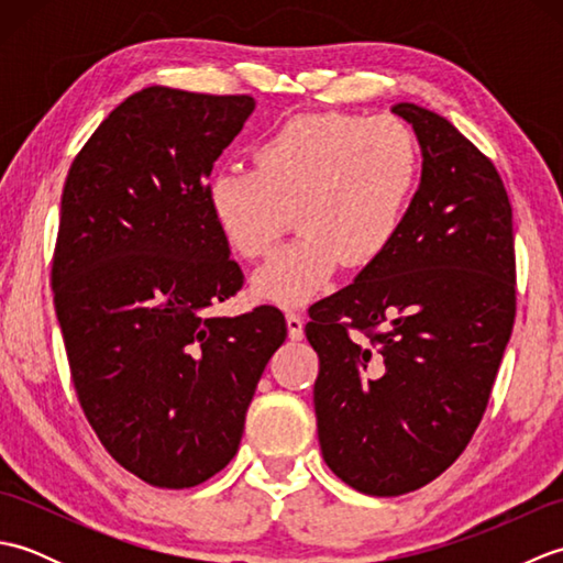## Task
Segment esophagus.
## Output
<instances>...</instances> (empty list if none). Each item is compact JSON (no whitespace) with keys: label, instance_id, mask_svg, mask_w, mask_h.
<instances>
[{"label":"esophagus","instance_id":"esophagus-1","mask_svg":"<svg viewBox=\"0 0 563 563\" xmlns=\"http://www.w3.org/2000/svg\"><path fill=\"white\" fill-rule=\"evenodd\" d=\"M285 321H288V336L292 341H302L305 339V321L297 312L285 314Z\"/></svg>","mask_w":563,"mask_h":563}]
</instances>
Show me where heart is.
Instances as JSON below:
<instances>
[{"label": "heart", "mask_w": 563, "mask_h": 563, "mask_svg": "<svg viewBox=\"0 0 563 563\" xmlns=\"http://www.w3.org/2000/svg\"><path fill=\"white\" fill-rule=\"evenodd\" d=\"M251 159L254 169L212 174L206 202L242 258L266 256L295 212L300 236L251 283L256 297L283 307L319 297L343 261L365 268L385 254L418 176L409 128L343 111L290 118L258 142Z\"/></svg>", "instance_id": "1"}]
</instances>
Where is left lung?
Masks as SVG:
<instances>
[{
    "label": "left lung",
    "mask_w": 563,
    "mask_h": 563,
    "mask_svg": "<svg viewBox=\"0 0 563 563\" xmlns=\"http://www.w3.org/2000/svg\"><path fill=\"white\" fill-rule=\"evenodd\" d=\"M391 111L421 145V184L391 246L305 327L321 454L367 496L416 492L460 457L516 321L512 210L494 162L433 111Z\"/></svg>",
    "instance_id": "obj_1"
}]
</instances>
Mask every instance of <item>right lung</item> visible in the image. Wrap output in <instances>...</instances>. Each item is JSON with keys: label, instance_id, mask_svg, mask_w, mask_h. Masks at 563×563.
Listing matches in <instances>:
<instances>
[{"label": "right lung", "instance_id": "1", "mask_svg": "<svg viewBox=\"0 0 563 563\" xmlns=\"http://www.w3.org/2000/svg\"><path fill=\"white\" fill-rule=\"evenodd\" d=\"M256 101L147 87L69 166L53 295L71 382L111 457L159 488H190L239 450L246 409L288 327L280 309H212L244 273L206 181Z\"/></svg>", "mask_w": 563, "mask_h": 563}]
</instances>
